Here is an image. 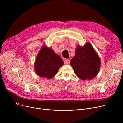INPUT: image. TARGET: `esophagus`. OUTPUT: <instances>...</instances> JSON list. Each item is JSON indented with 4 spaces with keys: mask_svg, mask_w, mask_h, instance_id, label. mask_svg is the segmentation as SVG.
<instances>
[{
    "mask_svg": "<svg viewBox=\"0 0 123 123\" xmlns=\"http://www.w3.org/2000/svg\"><path fill=\"white\" fill-rule=\"evenodd\" d=\"M70 59H66L64 61V63L65 65H69L70 64Z\"/></svg>",
    "mask_w": 123,
    "mask_h": 123,
    "instance_id": "34e87169",
    "label": "esophagus"
}]
</instances>
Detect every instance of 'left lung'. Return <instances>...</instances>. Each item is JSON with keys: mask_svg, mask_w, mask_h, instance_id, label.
<instances>
[{"mask_svg": "<svg viewBox=\"0 0 123 123\" xmlns=\"http://www.w3.org/2000/svg\"><path fill=\"white\" fill-rule=\"evenodd\" d=\"M70 65L76 76L85 80H91L98 75L101 62L91 44L87 42L84 46H76L75 54L71 61Z\"/></svg>", "mask_w": 123, "mask_h": 123, "instance_id": "8db88e82", "label": "left lung"}]
</instances>
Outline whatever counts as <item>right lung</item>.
I'll return each instance as SVG.
<instances>
[{
  "label": "right lung",
  "mask_w": 123,
  "mask_h": 123,
  "mask_svg": "<svg viewBox=\"0 0 123 123\" xmlns=\"http://www.w3.org/2000/svg\"><path fill=\"white\" fill-rule=\"evenodd\" d=\"M64 64L62 59L53 49L43 45L36 56L34 68L39 77L51 79Z\"/></svg>",
  "instance_id": "add662e5"
}]
</instances>
